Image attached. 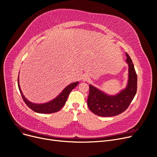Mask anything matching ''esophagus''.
Instances as JSON below:
<instances>
[{
	"instance_id": "obj_1",
	"label": "esophagus",
	"mask_w": 157,
	"mask_h": 157,
	"mask_svg": "<svg viewBox=\"0 0 157 157\" xmlns=\"http://www.w3.org/2000/svg\"><path fill=\"white\" fill-rule=\"evenodd\" d=\"M82 80L83 81H84V82H86V81H88L89 80V77L87 75H86V74H84V75L82 76Z\"/></svg>"
}]
</instances>
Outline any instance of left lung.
Here are the masks:
<instances>
[{
	"instance_id": "8db88e82",
	"label": "left lung",
	"mask_w": 157,
	"mask_h": 157,
	"mask_svg": "<svg viewBox=\"0 0 157 157\" xmlns=\"http://www.w3.org/2000/svg\"><path fill=\"white\" fill-rule=\"evenodd\" d=\"M128 65V79L127 87L115 96H109L96 87L89 85L87 105L89 109L100 117H113L127 109L137 92V74L130 56L126 53Z\"/></svg>"
}]
</instances>
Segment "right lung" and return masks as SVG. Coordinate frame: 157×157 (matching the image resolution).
I'll list each match as a JSON object with an SVG mask.
<instances>
[{"mask_svg": "<svg viewBox=\"0 0 157 157\" xmlns=\"http://www.w3.org/2000/svg\"><path fill=\"white\" fill-rule=\"evenodd\" d=\"M17 84L20 92L25 104L33 111L39 113H52L57 112L65 105L70 92L78 84V82H73L64 88L60 94L53 100L44 104H35L27 100L23 96L19 84V77L17 78Z\"/></svg>", "mask_w": 157, "mask_h": 157, "instance_id": "add662e5", "label": "right lung"}]
</instances>
